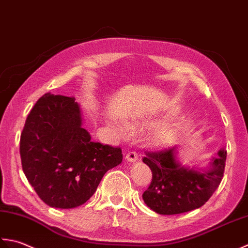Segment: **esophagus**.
I'll return each instance as SVG.
<instances>
[{"label":"esophagus","instance_id":"1","mask_svg":"<svg viewBox=\"0 0 248 248\" xmlns=\"http://www.w3.org/2000/svg\"><path fill=\"white\" fill-rule=\"evenodd\" d=\"M126 159H127L128 161H130V163H134V161H136L138 159V154L135 152V151H130V152H128L127 154H126Z\"/></svg>","mask_w":248,"mask_h":248}]
</instances>
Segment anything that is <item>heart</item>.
Here are the masks:
<instances>
[{"instance_id":"1","label":"heart","mask_w":248,"mask_h":248,"mask_svg":"<svg viewBox=\"0 0 248 248\" xmlns=\"http://www.w3.org/2000/svg\"><path fill=\"white\" fill-rule=\"evenodd\" d=\"M115 130H117V133L120 136H125L126 134H127L128 128H127V126H125L124 124L118 123L117 125H115ZM170 137H171V129L164 128L157 136V142L160 144H166L169 141Z\"/></svg>"}]
</instances>
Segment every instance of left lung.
<instances>
[{
  "instance_id": "8db88e82",
  "label": "left lung",
  "mask_w": 248,
  "mask_h": 248,
  "mask_svg": "<svg viewBox=\"0 0 248 248\" xmlns=\"http://www.w3.org/2000/svg\"><path fill=\"white\" fill-rule=\"evenodd\" d=\"M227 151L220 150L210 168L194 170L175 159V148L145 151L143 163L152 171V181L142 194L145 204L161 215L198 209L215 193L223 180Z\"/></svg>"
}]
</instances>
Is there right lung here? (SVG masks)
I'll return each mask as SVG.
<instances>
[{"label": "right lung", "instance_id": "right-lung-1", "mask_svg": "<svg viewBox=\"0 0 248 248\" xmlns=\"http://www.w3.org/2000/svg\"><path fill=\"white\" fill-rule=\"evenodd\" d=\"M75 97L47 93L25 121L20 137L23 172L49 206L73 209L87 202L104 174L123 159L120 146L91 140Z\"/></svg>", "mask_w": 248, "mask_h": 248}]
</instances>
